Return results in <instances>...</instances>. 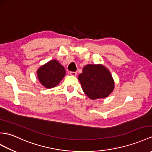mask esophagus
Returning a JSON list of instances; mask_svg holds the SVG:
<instances>
[{"instance_id":"esophagus-1","label":"esophagus","mask_w":152,"mask_h":152,"mask_svg":"<svg viewBox=\"0 0 152 152\" xmlns=\"http://www.w3.org/2000/svg\"><path fill=\"white\" fill-rule=\"evenodd\" d=\"M69 74L71 75H72V76H76V75H77V72H69Z\"/></svg>"}]
</instances>
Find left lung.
<instances>
[{"mask_svg":"<svg viewBox=\"0 0 152 152\" xmlns=\"http://www.w3.org/2000/svg\"><path fill=\"white\" fill-rule=\"evenodd\" d=\"M78 79L84 93L91 99L105 98L114 89V80L109 70L101 64H88Z\"/></svg>","mask_w":152,"mask_h":152,"instance_id":"8db88e82","label":"left lung"}]
</instances>
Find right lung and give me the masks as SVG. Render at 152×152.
I'll use <instances>...</instances> for the list:
<instances>
[{"label":"right lung","mask_w":152,"mask_h":152,"mask_svg":"<svg viewBox=\"0 0 152 152\" xmlns=\"http://www.w3.org/2000/svg\"><path fill=\"white\" fill-rule=\"evenodd\" d=\"M64 68L56 60H51L40 66L37 70L39 82L46 88H51L57 86L64 77Z\"/></svg>","instance_id":"1"}]
</instances>
